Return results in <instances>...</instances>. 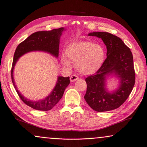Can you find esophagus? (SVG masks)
Returning <instances> with one entry per match:
<instances>
[{"label": "esophagus", "mask_w": 147, "mask_h": 147, "mask_svg": "<svg viewBox=\"0 0 147 147\" xmlns=\"http://www.w3.org/2000/svg\"><path fill=\"white\" fill-rule=\"evenodd\" d=\"M78 79V76H76V74H73V75H72L70 78V80L71 82H75L76 80H77Z\"/></svg>", "instance_id": "34e87169"}]
</instances>
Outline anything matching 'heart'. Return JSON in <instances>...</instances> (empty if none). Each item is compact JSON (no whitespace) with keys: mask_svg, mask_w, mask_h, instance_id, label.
<instances>
[{"mask_svg":"<svg viewBox=\"0 0 147 147\" xmlns=\"http://www.w3.org/2000/svg\"><path fill=\"white\" fill-rule=\"evenodd\" d=\"M65 55L70 61L76 62V69L80 73L89 75L101 67L105 59V52L100 45L90 41H79L67 46ZM62 61L65 66L70 65L69 61L64 56Z\"/></svg>","mask_w":147,"mask_h":147,"instance_id":"1","label":"heart"}]
</instances>
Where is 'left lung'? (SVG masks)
<instances>
[{
  "mask_svg": "<svg viewBox=\"0 0 147 147\" xmlns=\"http://www.w3.org/2000/svg\"><path fill=\"white\" fill-rule=\"evenodd\" d=\"M89 36L102 38L107 47V58L95 74L85 79L87 88L84 96L87 104L97 112L119 107L128 98L135 83L133 54L120 38L107 32H93ZM114 74L120 79L119 88L112 93L105 88L106 76Z\"/></svg>",
  "mask_w": 147,
  "mask_h": 147,
  "instance_id": "8db88e82",
  "label": "left lung"
}]
</instances>
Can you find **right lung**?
Instances as JSON below:
<instances>
[{
  "label": "right lung",
  "instance_id": "add662e5",
  "mask_svg": "<svg viewBox=\"0 0 147 147\" xmlns=\"http://www.w3.org/2000/svg\"><path fill=\"white\" fill-rule=\"evenodd\" d=\"M64 28L58 29H54L51 31H40L32 34L30 36L20 43L16 49L13 62L11 68V78L14 88L18 94L26 105L38 111H47L54 107L60 100L64 94L65 88L70 83L69 77L64 78L59 76L57 83L54 90L49 96L43 100L38 101H31L24 98L19 92L16 86L15 85L13 78V70L14 65L18 59L21 55L27 52L32 51H43L50 53L56 57L59 56V39L63 32Z\"/></svg>",
  "mask_w": 147,
  "mask_h": 147
}]
</instances>
